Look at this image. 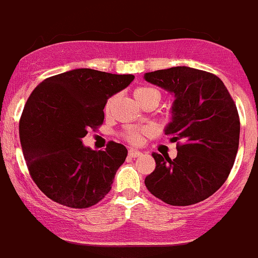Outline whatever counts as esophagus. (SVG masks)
I'll use <instances>...</instances> for the list:
<instances>
[{"label": "esophagus", "instance_id": "34e87169", "mask_svg": "<svg viewBox=\"0 0 258 258\" xmlns=\"http://www.w3.org/2000/svg\"><path fill=\"white\" fill-rule=\"evenodd\" d=\"M128 156L131 157V158H137V157L142 156V152H140L137 150H130L128 151Z\"/></svg>", "mask_w": 258, "mask_h": 258}]
</instances>
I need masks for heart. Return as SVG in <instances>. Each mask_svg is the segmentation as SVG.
Segmentation results:
<instances>
[{"instance_id":"1","label":"heart","mask_w":258,"mask_h":258,"mask_svg":"<svg viewBox=\"0 0 258 258\" xmlns=\"http://www.w3.org/2000/svg\"><path fill=\"white\" fill-rule=\"evenodd\" d=\"M135 99L138 104H141L142 101H145L148 97H156V99L159 100V93L156 90V89L150 88V86H141V88H137L134 93ZM126 138L131 143H135V145H138L142 141V132L136 131V130H128L126 134Z\"/></svg>"}]
</instances>
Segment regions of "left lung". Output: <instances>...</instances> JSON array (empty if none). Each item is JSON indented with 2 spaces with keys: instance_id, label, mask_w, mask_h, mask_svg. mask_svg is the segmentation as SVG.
I'll return each instance as SVG.
<instances>
[{
  "instance_id": "8db88e82",
  "label": "left lung",
  "mask_w": 258,
  "mask_h": 258,
  "mask_svg": "<svg viewBox=\"0 0 258 258\" xmlns=\"http://www.w3.org/2000/svg\"><path fill=\"white\" fill-rule=\"evenodd\" d=\"M143 78L174 96L164 134L173 142L181 141L174 159L152 153L156 169L146 177V186L169 205L203 202L225 183L236 158V105L216 75L194 68L173 67Z\"/></svg>"
}]
</instances>
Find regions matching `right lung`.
I'll return each mask as SVG.
<instances>
[{
  "label": "right lung",
  "instance_id": "add662e5",
  "mask_svg": "<svg viewBox=\"0 0 258 258\" xmlns=\"http://www.w3.org/2000/svg\"><path fill=\"white\" fill-rule=\"evenodd\" d=\"M134 79L74 69L43 80L27 100L20 121L22 152L34 183L53 202L85 209L111 190L127 148L111 141L105 151H94L81 140L102 123L107 100Z\"/></svg>",
  "mask_w": 258,
  "mask_h": 258
}]
</instances>
